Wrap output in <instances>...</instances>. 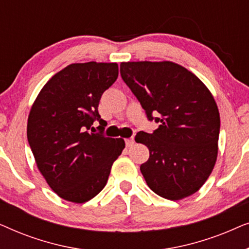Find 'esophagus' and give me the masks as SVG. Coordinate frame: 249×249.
Returning <instances> with one entry per match:
<instances>
[{
    "label": "esophagus",
    "mask_w": 249,
    "mask_h": 249,
    "mask_svg": "<svg viewBox=\"0 0 249 249\" xmlns=\"http://www.w3.org/2000/svg\"><path fill=\"white\" fill-rule=\"evenodd\" d=\"M134 144H135V139L134 138H127V139H125V145H127V147H131V146Z\"/></svg>",
    "instance_id": "obj_1"
}]
</instances>
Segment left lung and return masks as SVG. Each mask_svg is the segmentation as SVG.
I'll return each mask as SVG.
<instances>
[{
  "mask_svg": "<svg viewBox=\"0 0 249 249\" xmlns=\"http://www.w3.org/2000/svg\"><path fill=\"white\" fill-rule=\"evenodd\" d=\"M122 79L159 128L141 131L149 159L141 171L163 198L180 200L200 189L215 165L220 113L212 93L192 71L171 61L121 62Z\"/></svg>",
  "mask_w": 249,
  "mask_h": 249,
  "instance_id": "8db88e82",
  "label": "left lung"
}]
</instances>
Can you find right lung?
I'll return each mask as SVG.
<instances>
[{
  "label": "right lung",
  "instance_id": "add662e5",
  "mask_svg": "<svg viewBox=\"0 0 249 249\" xmlns=\"http://www.w3.org/2000/svg\"><path fill=\"white\" fill-rule=\"evenodd\" d=\"M119 74L118 63H72L56 72L30 108L27 138L37 168L61 198L81 204L104 188L113 162L124 148L122 138L89 132L102 94Z\"/></svg>",
  "mask_w": 249,
  "mask_h": 249
}]
</instances>
